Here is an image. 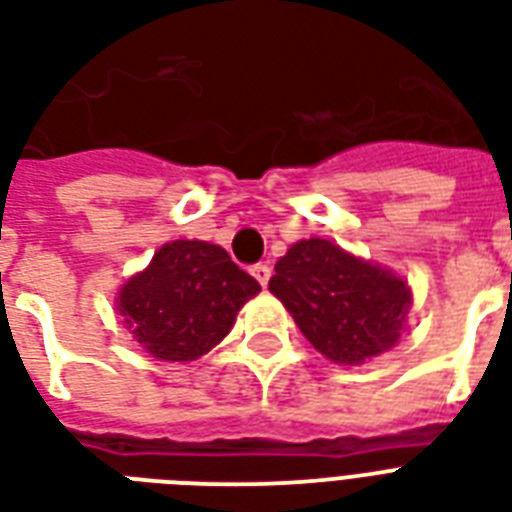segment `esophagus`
Wrapping results in <instances>:
<instances>
[{"label":"esophagus","instance_id":"obj_1","mask_svg":"<svg viewBox=\"0 0 512 512\" xmlns=\"http://www.w3.org/2000/svg\"><path fill=\"white\" fill-rule=\"evenodd\" d=\"M251 275L256 277V280H259L261 285H267L269 277H272V269H269V264H253Z\"/></svg>","mask_w":512,"mask_h":512}]
</instances>
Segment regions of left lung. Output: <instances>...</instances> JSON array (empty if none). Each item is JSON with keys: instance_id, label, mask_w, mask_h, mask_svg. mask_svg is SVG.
Listing matches in <instances>:
<instances>
[{"instance_id": "left-lung-1", "label": "left lung", "mask_w": 512, "mask_h": 512, "mask_svg": "<svg viewBox=\"0 0 512 512\" xmlns=\"http://www.w3.org/2000/svg\"><path fill=\"white\" fill-rule=\"evenodd\" d=\"M269 291L307 342L344 366L395 347L411 304L400 277L320 237L288 248L275 264Z\"/></svg>"}]
</instances>
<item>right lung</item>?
I'll use <instances>...</instances> for the list:
<instances>
[{"label": "right lung", "mask_w": 512, "mask_h": 512, "mask_svg": "<svg viewBox=\"0 0 512 512\" xmlns=\"http://www.w3.org/2000/svg\"><path fill=\"white\" fill-rule=\"evenodd\" d=\"M259 291L261 285L221 245L176 240L122 285L117 307L152 358L176 363L213 350Z\"/></svg>", "instance_id": "add662e5"}]
</instances>
